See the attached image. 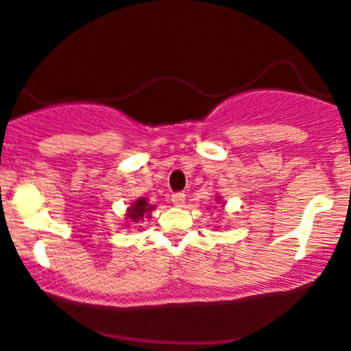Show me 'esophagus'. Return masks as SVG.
<instances>
[{"label":"esophagus","instance_id":"obj_1","mask_svg":"<svg viewBox=\"0 0 351 351\" xmlns=\"http://www.w3.org/2000/svg\"><path fill=\"white\" fill-rule=\"evenodd\" d=\"M185 193H182V192H176V193H173L171 195V202L175 204V206H178V207H182L183 204H185Z\"/></svg>","mask_w":351,"mask_h":351}]
</instances>
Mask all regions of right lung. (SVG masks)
<instances>
[{
	"label": "right lung",
	"instance_id": "obj_1",
	"mask_svg": "<svg viewBox=\"0 0 351 351\" xmlns=\"http://www.w3.org/2000/svg\"><path fill=\"white\" fill-rule=\"evenodd\" d=\"M154 209V206H149L147 200L145 199H138L135 200L134 206L128 209V217H130L132 221H135V223H138V221H144V216L147 214L149 217V213Z\"/></svg>",
	"mask_w": 351,
	"mask_h": 351
}]
</instances>
